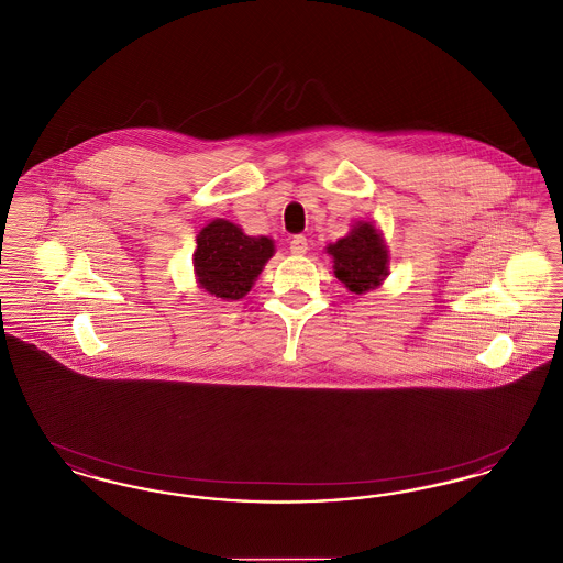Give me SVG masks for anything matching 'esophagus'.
Returning <instances> with one entry per match:
<instances>
[{
  "label": "esophagus",
  "mask_w": 563,
  "mask_h": 563,
  "mask_svg": "<svg viewBox=\"0 0 563 563\" xmlns=\"http://www.w3.org/2000/svg\"><path fill=\"white\" fill-rule=\"evenodd\" d=\"M289 249H291L294 255H303L308 251V239L306 236H294Z\"/></svg>",
  "instance_id": "esophagus-1"
}]
</instances>
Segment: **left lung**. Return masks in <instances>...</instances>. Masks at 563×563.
<instances>
[{
    "label": "left lung",
    "mask_w": 563,
    "mask_h": 563,
    "mask_svg": "<svg viewBox=\"0 0 563 563\" xmlns=\"http://www.w3.org/2000/svg\"><path fill=\"white\" fill-rule=\"evenodd\" d=\"M327 253L333 257L335 278L352 294L374 291L388 276V249L369 221L352 225L349 236L329 244Z\"/></svg>",
    "instance_id": "left-lung-1"
}]
</instances>
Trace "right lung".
Returning a JSON list of instances; mask_svg holds the SVG:
<instances>
[{"mask_svg": "<svg viewBox=\"0 0 563 563\" xmlns=\"http://www.w3.org/2000/svg\"><path fill=\"white\" fill-rule=\"evenodd\" d=\"M272 255L268 236H246L236 223L213 219L196 236L194 274L207 294L234 301L251 291Z\"/></svg>", "mask_w": 563, "mask_h": 563, "instance_id": "1", "label": "right lung"}]
</instances>
